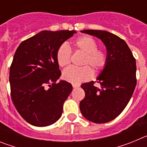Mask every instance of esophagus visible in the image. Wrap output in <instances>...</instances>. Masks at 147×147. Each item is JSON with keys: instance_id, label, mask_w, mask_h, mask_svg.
Here are the masks:
<instances>
[{"instance_id": "obj_1", "label": "esophagus", "mask_w": 147, "mask_h": 147, "mask_svg": "<svg viewBox=\"0 0 147 147\" xmlns=\"http://www.w3.org/2000/svg\"><path fill=\"white\" fill-rule=\"evenodd\" d=\"M72 86L74 88H78V87H80V85H79V84H75V83H73Z\"/></svg>"}]
</instances>
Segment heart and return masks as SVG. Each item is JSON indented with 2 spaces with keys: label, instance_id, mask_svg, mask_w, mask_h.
Listing matches in <instances>:
<instances>
[{
  "label": "heart",
  "instance_id": "heart-1",
  "mask_svg": "<svg viewBox=\"0 0 147 147\" xmlns=\"http://www.w3.org/2000/svg\"><path fill=\"white\" fill-rule=\"evenodd\" d=\"M76 50H79L85 54L82 59V65H88L82 67H67L62 73V77L67 82L71 83L82 82L89 80L93 75V71L102 69L107 63V53L103 49H97L98 43L96 40L90 36H82L74 40L72 42ZM71 50L67 44L63 43L58 48L56 54L57 62L60 67L67 66L71 62Z\"/></svg>",
  "mask_w": 147,
  "mask_h": 147
}]
</instances>
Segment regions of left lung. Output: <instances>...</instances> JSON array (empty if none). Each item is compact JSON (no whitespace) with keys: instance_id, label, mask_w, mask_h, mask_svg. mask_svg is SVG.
<instances>
[{"instance_id":"left-lung-1","label":"left lung","mask_w":147,"mask_h":147,"mask_svg":"<svg viewBox=\"0 0 147 147\" xmlns=\"http://www.w3.org/2000/svg\"><path fill=\"white\" fill-rule=\"evenodd\" d=\"M102 40L107 49V63L94 82L83 83L85 96L80 104L82 114L90 121L104 124L124 110L136 86V62L124 40L104 30H83Z\"/></svg>"}]
</instances>
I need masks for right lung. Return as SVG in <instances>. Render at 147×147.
I'll return each instance as SVG.
<instances>
[{"label": "right lung", "instance_id": "right-lung-1", "mask_svg": "<svg viewBox=\"0 0 147 147\" xmlns=\"http://www.w3.org/2000/svg\"><path fill=\"white\" fill-rule=\"evenodd\" d=\"M76 33L72 30L42 31L17 49L10 67L11 96L15 108L28 123L47 127L59 120L73 88L61 76L58 48Z\"/></svg>", "mask_w": 147, "mask_h": 147}]
</instances>
